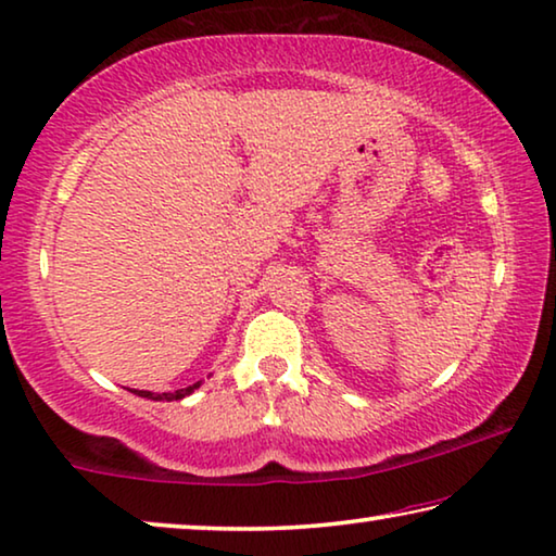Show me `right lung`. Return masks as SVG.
I'll return each instance as SVG.
<instances>
[{
	"label": "right lung",
	"mask_w": 556,
	"mask_h": 556,
	"mask_svg": "<svg viewBox=\"0 0 556 556\" xmlns=\"http://www.w3.org/2000/svg\"><path fill=\"white\" fill-rule=\"evenodd\" d=\"M195 388H201V380L199 382H193V386H189V388H181V390H176V392H147V390H134L136 395H141V397H149V400H184L186 395H191V392L195 390Z\"/></svg>",
	"instance_id": "obj_1"
}]
</instances>
